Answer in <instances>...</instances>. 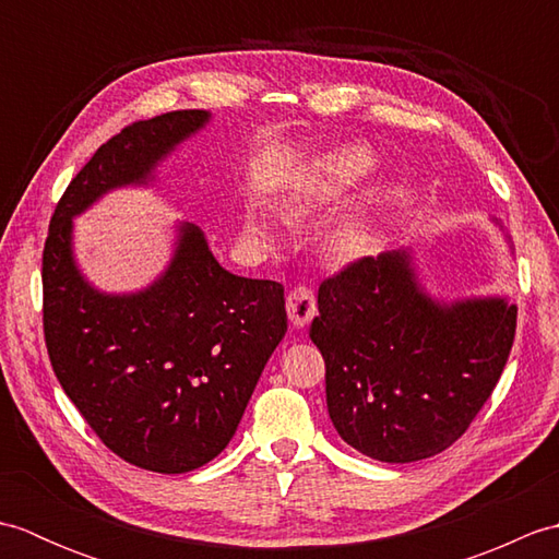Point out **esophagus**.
Returning a JSON list of instances; mask_svg holds the SVG:
<instances>
[{"instance_id":"esophagus-1","label":"esophagus","mask_w":559,"mask_h":559,"mask_svg":"<svg viewBox=\"0 0 559 559\" xmlns=\"http://www.w3.org/2000/svg\"><path fill=\"white\" fill-rule=\"evenodd\" d=\"M286 310L293 326H307L314 319L317 314V298H314V290L307 288V286H298L288 293V300H286Z\"/></svg>"}]
</instances>
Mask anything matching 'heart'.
Returning <instances> with one entry per match:
<instances>
[{
  "label": "heart",
  "instance_id": "heart-1",
  "mask_svg": "<svg viewBox=\"0 0 559 559\" xmlns=\"http://www.w3.org/2000/svg\"><path fill=\"white\" fill-rule=\"evenodd\" d=\"M374 168V156L370 148L365 146H348L334 151L322 163V168L312 173L310 177L295 189L293 199L288 201L286 213L288 216H300V213L312 211L317 206L326 204V201L341 197L348 187ZM374 216L370 211L353 213L346 221H341L329 235V249L338 257H358L374 240ZM242 233L252 245L273 249L283 242V223L278 218L269 216L261 209H249L242 221Z\"/></svg>",
  "mask_w": 559,
  "mask_h": 559
}]
</instances>
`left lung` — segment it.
<instances>
[{
	"mask_svg": "<svg viewBox=\"0 0 559 559\" xmlns=\"http://www.w3.org/2000/svg\"><path fill=\"white\" fill-rule=\"evenodd\" d=\"M317 305L329 418L343 442L386 463L430 459L468 430L516 331L507 295L432 298L411 247L358 259L319 286Z\"/></svg>",
	"mask_w": 559,
	"mask_h": 559,
	"instance_id": "8db88e82",
	"label": "left lung"
}]
</instances>
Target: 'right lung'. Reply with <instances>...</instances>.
Returning a JSON list of instances; mask_svg holds the SVG:
<instances>
[{"label": "right lung", "instance_id": "obj_1", "mask_svg": "<svg viewBox=\"0 0 559 559\" xmlns=\"http://www.w3.org/2000/svg\"><path fill=\"white\" fill-rule=\"evenodd\" d=\"M209 122V110H177L105 141L59 199L43 252L59 384L105 447L156 473L201 468L228 447L288 331L283 286L225 271L204 230L180 221L156 281L103 293L76 264L74 218L115 189L156 182L158 165Z\"/></svg>", "mask_w": 559, "mask_h": 559}]
</instances>
